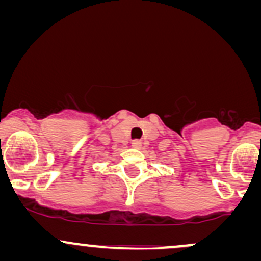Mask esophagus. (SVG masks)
I'll return each instance as SVG.
<instances>
[{
	"instance_id": "esophagus-1",
	"label": "esophagus",
	"mask_w": 261,
	"mask_h": 261,
	"mask_svg": "<svg viewBox=\"0 0 261 261\" xmlns=\"http://www.w3.org/2000/svg\"><path fill=\"white\" fill-rule=\"evenodd\" d=\"M133 147H134V148H136V150H140V148L142 147L141 141H139V140H135V141L133 142Z\"/></svg>"
}]
</instances>
